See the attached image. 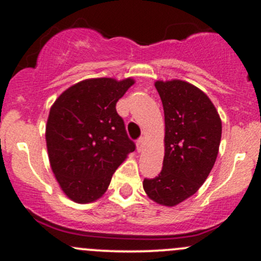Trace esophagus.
Returning a JSON list of instances; mask_svg holds the SVG:
<instances>
[{
    "instance_id": "obj_1",
    "label": "esophagus",
    "mask_w": 261,
    "mask_h": 261,
    "mask_svg": "<svg viewBox=\"0 0 261 261\" xmlns=\"http://www.w3.org/2000/svg\"><path fill=\"white\" fill-rule=\"evenodd\" d=\"M145 142H146L145 137H141V139L137 141V151H139V152L142 151L143 146H145Z\"/></svg>"
}]
</instances>
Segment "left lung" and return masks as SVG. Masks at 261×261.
<instances>
[{"label": "left lung", "instance_id": "obj_1", "mask_svg": "<svg viewBox=\"0 0 261 261\" xmlns=\"http://www.w3.org/2000/svg\"><path fill=\"white\" fill-rule=\"evenodd\" d=\"M164 110V158L160 175L143 180L147 196L173 207L193 196L214 168L222 121L207 95L180 80L155 81Z\"/></svg>", "mask_w": 261, "mask_h": 261}]
</instances>
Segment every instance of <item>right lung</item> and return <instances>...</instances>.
<instances>
[{"label": "right lung", "instance_id": "1", "mask_svg": "<svg viewBox=\"0 0 261 261\" xmlns=\"http://www.w3.org/2000/svg\"><path fill=\"white\" fill-rule=\"evenodd\" d=\"M134 83L131 77L81 81L50 108L45 130L50 166L72 201L100 199L114 172L135 151L115 108Z\"/></svg>", "mask_w": 261, "mask_h": 261}]
</instances>
